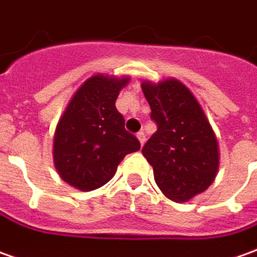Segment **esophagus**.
I'll use <instances>...</instances> for the list:
<instances>
[{
  "instance_id": "1",
  "label": "esophagus",
  "mask_w": 257,
  "mask_h": 257,
  "mask_svg": "<svg viewBox=\"0 0 257 257\" xmlns=\"http://www.w3.org/2000/svg\"><path fill=\"white\" fill-rule=\"evenodd\" d=\"M136 138L139 139V142H141V146H143V143H145V134L143 132H138V135H136Z\"/></svg>"
}]
</instances>
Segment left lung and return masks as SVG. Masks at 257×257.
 <instances>
[{"mask_svg":"<svg viewBox=\"0 0 257 257\" xmlns=\"http://www.w3.org/2000/svg\"><path fill=\"white\" fill-rule=\"evenodd\" d=\"M158 131L142 153L153 167L160 191L174 202H188L204 193L219 169L215 132L194 94L177 78L143 81Z\"/></svg>","mask_w":257,"mask_h":257,"instance_id":"1","label":"left lung"}]
</instances>
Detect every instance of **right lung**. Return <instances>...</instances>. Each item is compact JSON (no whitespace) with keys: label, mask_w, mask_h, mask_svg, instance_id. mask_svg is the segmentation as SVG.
Here are the masks:
<instances>
[{"label":"right lung","mask_w":257,"mask_h":257,"mask_svg":"<svg viewBox=\"0 0 257 257\" xmlns=\"http://www.w3.org/2000/svg\"><path fill=\"white\" fill-rule=\"evenodd\" d=\"M131 77L94 74L69 101L53 136V163L59 176L80 191L102 187L123 158L141 149L125 129L115 101Z\"/></svg>","instance_id":"right-lung-1"}]
</instances>
